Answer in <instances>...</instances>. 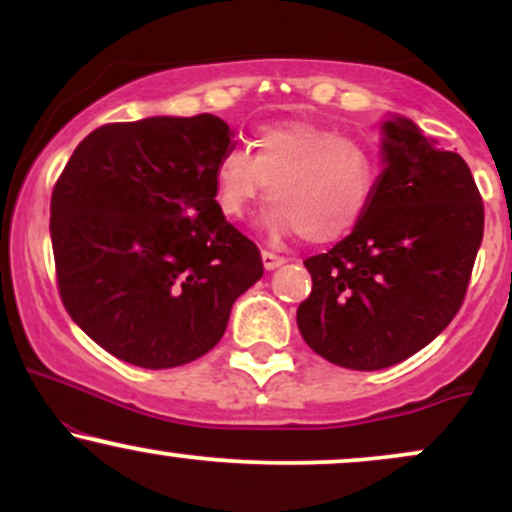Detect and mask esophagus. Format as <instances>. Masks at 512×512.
Masks as SVG:
<instances>
[{
  "label": "esophagus",
  "instance_id": "34e87169",
  "mask_svg": "<svg viewBox=\"0 0 512 512\" xmlns=\"http://www.w3.org/2000/svg\"><path fill=\"white\" fill-rule=\"evenodd\" d=\"M284 262H286L284 257L274 255V252H269V250H262V264H264V269H267V272H272V269L281 267Z\"/></svg>",
  "mask_w": 512,
  "mask_h": 512
}]
</instances>
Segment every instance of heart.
Returning a JSON list of instances; mask_svg holds the SVG:
<instances>
[{
  "label": "heart",
  "instance_id": "1",
  "mask_svg": "<svg viewBox=\"0 0 512 512\" xmlns=\"http://www.w3.org/2000/svg\"><path fill=\"white\" fill-rule=\"evenodd\" d=\"M269 185L264 226L274 236L330 245L361 223L375 192V158L366 144L310 120L260 125L250 151L231 149L214 168V199L226 219H243Z\"/></svg>",
  "mask_w": 512,
  "mask_h": 512
}]
</instances>
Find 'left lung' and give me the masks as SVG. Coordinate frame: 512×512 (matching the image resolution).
<instances>
[{
	"label": "left lung",
	"mask_w": 512,
	"mask_h": 512,
	"mask_svg": "<svg viewBox=\"0 0 512 512\" xmlns=\"http://www.w3.org/2000/svg\"><path fill=\"white\" fill-rule=\"evenodd\" d=\"M383 173L361 223L308 257L313 291L298 305L305 344L337 366L380 370L431 344L467 293L484 238L469 166L436 149L409 117L380 125Z\"/></svg>",
	"instance_id": "obj_1"
}]
</instances>
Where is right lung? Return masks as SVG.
<instances>
[{
	"instance_id": "1",
	"label": "right lung",
	"mask_w": 512,
	"mask_h": 512,
	"mask_svg": "<svg viewBox=\"0 0 512 512\" xmlns=\"http://www.w3.org/2000/svg\"><path fill=\"white\" fill-rule=\"evenodd\" d=\"M231 149L221 117L158 115L93 129L64 166L50 202L57 286L120 361L161 370L204 356L262 279L260 250L214 199Z\"/></svg>"
}]
</instances>
